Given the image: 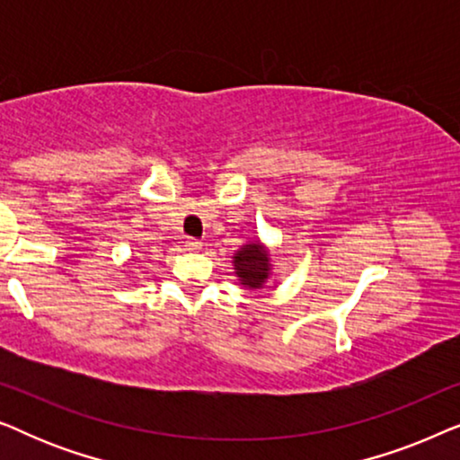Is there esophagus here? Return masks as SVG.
Segmentation results:
<instances>
[{"instance_id":"34e87169","label":"esophagus","mask_w":460,"mask_h":460,"mask_svg":"<svg viewBox=\"0 0 460 460\" xmlns=\"http://www.w3.org/2000/svg\"><path fill=\"white\" fill-rule=\"evenodd\" d=\"M200 247H203V243L197 241V238H188V241H186V249L188 251H199Z\"/></svg>"}]
</instances>
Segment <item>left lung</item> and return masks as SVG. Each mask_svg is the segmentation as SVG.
I'll list each match as a JSON object with an SVG mask.
<instances>
[{
	"label": "left lung",
	"mask_w": 460,
	"mask_h": 460,
	"mask_svg": "<svg viewBox=\"0 0 460 460\" xmlns=\"http://www.w3.org/2000/svg\"><path fill=\"white\" fill-rule=\"evenodd\" d=\"M232 270L238 282L249 291H261L272 276V253L260 238L241 244V249L232 255Z\"/></svg>",
	"instance_id": "obj_1"
}]
</instances>
